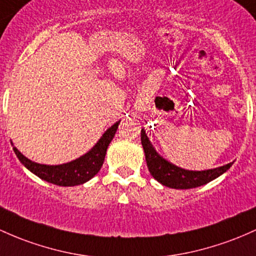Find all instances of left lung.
I'll use <instances>...</instances> for the list:
<instances>
[{
    "label": "left lung",
    "mask_w": 256,
    "mask_h": 256,
    "mask_svg": "<svg viewBox=\"0 0 256 256\" xmlns=\"http://www.w3.org/2000/svg\"><path fill=\"white\" fill-rule=\"evenodd\" d=\"M141 143L150 175L164 186L176 188V190H188V188L203 186L226 172L233 164V162H230V164L216 168V169L203 171L184 170L160 156L153 148L143 128L141 130Z\"/></svg>",
    "instance_id": "left-lung-1"
}]
</instances>
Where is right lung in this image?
Listing matches in <instances>:
<instances>
[{"label":"right lung","instance_id":"right-lung-1","mask_svg":"<svg viewBox=\"0 0 256 256\" xmlns=\"http://www.w3.org/2000/svg\"><path fill=\"white\" fill-rule=\"evenodd\" d=\"M119 124L120 122H118L113 126H110L91 150L87 152L80 158L66 162V164H38V162H32L26 156H24L16 147H13V150L28 170H30L32 174H35L36 176L44 180V181L57 184V186H78V184H82L88 180H91L100 170L103 162H104L106 148L113 140Z\"/></svg>","mask_w":256,"mask_h":256}]
</instances>
